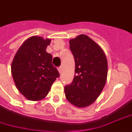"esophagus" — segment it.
<instances>
[{
  "label": "esophagus",
  "instance_id": "esophagus-1",
  "mask_svg": "<svg viewBox=\"0 0 132 132\" xmlns=\"http://www.w3.org/2000/svg\"><path fill=\"white\" fill-rule=\"evenodd\" d=\"M61 70H62V68H61V66H60V67H59V68H58V71H59V72L60 73H61Z\"/></svg>",
  "mask_w": 132,
  "mask_h": 132
}]
</instances>
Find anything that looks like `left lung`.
I'll return each instance as SVG.
<instances>
[{
	"instance_id": "left-lung-1",
	"label": "left lung",
	"mask_w": 132,
	"mask_h": 132,
	"mask_svg": "<svg viewBox=\"0 0 132 132\" xmlns=\"http://www.w3.org/2000/svg\"><path fill=\"white\" fill-rule=\"evenodd\" d=\"M75 59V76L65 86L67 100L76 107L83 108L96 101L103 90L108 74L106 54L89 36L81 34L69 40Z\"/></svg>"
}]
</instances>
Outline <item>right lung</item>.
I'll return each instance as SVG.
<instances>
[{
  "mask_svg": "<svg viewBox=\"0 0 132 132\" xmlns=\"http://www.w3.org/2000/svg\"><path fill=\"white\" fill-rule=\"evenodd\" d=\"M50 39L32 36L22 43L12 62L11 72L16 88L31 101L44 98L59 73L46 52Z\"/></svg>",
  "mask_w": 132,
  "mask_h": 132,
  "instance_id": "1",
  "label": "right lung"
}]
</instances>
